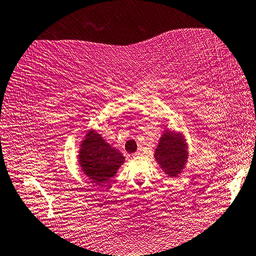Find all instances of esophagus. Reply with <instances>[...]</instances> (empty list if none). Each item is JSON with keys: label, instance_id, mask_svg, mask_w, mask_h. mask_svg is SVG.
Instances as JSON below:
<instances>
[{"label": "esophagus", "instance_id": "1", "mask_svg": "<svg viewBox=\"0 0 256 256\" xmlns=\"http://www.w3.org/2000/svg\"><path fill=\"white\" fill-rule=\"evenodd\" d=\"M140 156H142V153H140V152H135V153H134V154H132V158H134V159H140Z\"/></svg>", "mask_w": 256, "mask_h": 256}]
</instances>
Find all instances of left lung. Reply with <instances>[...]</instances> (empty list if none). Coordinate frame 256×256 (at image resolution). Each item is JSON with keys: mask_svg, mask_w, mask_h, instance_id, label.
Here are the masks:
<instances>
[{"mask_svg": "<svg viewBox=\"0 0 256 256\" xmlns=\"http://www.w3.org/2000/svg\"><path fill=\"white\" fill-rule=\"evenodd\" d=\"M156 160L169 178H176L186 164L188 148L183 136L166 130L156 148Z\"/></svg>", "mask_w": 256, "mask_h": 256, "instance_id": "obj_1", "label": "left lung"}]
</instances>
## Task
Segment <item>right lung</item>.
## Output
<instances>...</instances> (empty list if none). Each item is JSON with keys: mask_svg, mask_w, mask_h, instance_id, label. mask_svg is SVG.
Returning a JSON list of instances; mask_svg holds the SVG:
<instances>
[{"mask_svg": "<svg viewBox=\"0 0 256 256\" xmlns=\"http://www.w3.org/2000/svg\"><path fill=\"white\" fill-rule=\"evenodd\" d=\"M124 162V156L110 146L100 134L88 132L78 151V164L92 183L102 186L108 182Z\"/></svg>", "mask_w": 256, "mask_h": 256, "instance_id": "1", "label": "right lung"}]
</instances>
